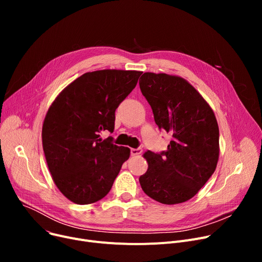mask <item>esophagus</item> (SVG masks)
Masks as SVG:
<instances>
[{
  "label": "esophagus",
  "instance_id": "esophagus-1",
  "mask_svg": "<svg viewBox=\"0 0 262 262\" xmlns=\"http://www.w3.org/2000/svg\"><path fill=\"white\" fill-rule=\"evenodd\" d=\"M142 153V148H132L130 149V154H132V156H138V155H140Z\"/></svg>",
  "mask_w": 262,
  "mask_h": 262
}]
</instances>
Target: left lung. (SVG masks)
Returning a JSON list of instances; mask_svg holds the SVG:
<instances>
[{
  "label": "left lung",
  "instance_id": "8db88e82",
  "mask_svg": "<svg viewBox=\"0 0 262 262\" xmlns=\"http://www.w3.org/2000/svg\"><path fill=\"white\" fill-rule=\"evenodd\" d=\"M139 80L160 129L173 139L166 152H145L147 171L139 182L153 200L173 205L193 198L219 160V126L213 110L185 78L145 72Z\"/></svg>",
  "mask_w": 262,
  "mask_h": 262
}]
</instances>
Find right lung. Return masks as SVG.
Returning <instances> with one entry per match:
<instances>
[{
    "instance_id": "add662e5",
    "label": "right lung",
    "mask_w": 262,
    "mask_h": 262,
    "mask_svg": "<svg viewBox=\"0 0 262 262\" xmlns=\"http://www.w3.org/2000/svg\"><path fill=\"white\" fill-rule=\"evenodd\" d=\"M140 71L99 70L68 85L50 106L42 125V146L52 178L78 205L102 200L130 155L125 146L103 140L115 129V112L138 82Z\"/></svg>"
}]
</instances>
